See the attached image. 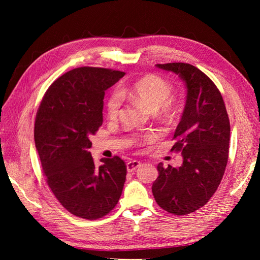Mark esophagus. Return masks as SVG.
I'll list each match as a JSON object with an SVG mask.
<instances>
[{
  "label": "esophagus",
  "instance_id": "34e87169",
  "mask_svg": "<svg viewBox=\"0 0 260 260\" xmlns=\"http://www.w3.org/2000/svg\"><path fill=\"white\" fill-rule=\"evenodd\" d=\"M141 166V162L138 160H130L127 162V170L128 172H132L135 171L137 168H139Z\"/></svg>",
  "mask_w": 260,
  "mask_h": 260
}]
</instances>
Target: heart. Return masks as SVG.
<instances>
[{"label": "heart", "instance_id": "heart-1", "mask_svg": "<svg viewBox=\"0 0 260 260\" xmlns=\"http://www.w3.org/2000/svg\"><path fill=\"white\" fill-rule=\"evenodd\" d=\"M171 85L157 75H147L128 86H122L120 93L117 91L109 95L106 102V114L109 119H116L119 115L122 98H128L142 105L151 112L158 111L164 115H169L175 109V103L169 100ZM154 135H148L145 139H154Z\"/></svg>", "mask_w": 260, "mask_h": 260}]
</instances>
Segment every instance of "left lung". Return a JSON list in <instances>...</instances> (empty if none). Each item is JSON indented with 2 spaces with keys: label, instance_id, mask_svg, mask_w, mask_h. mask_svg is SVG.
Listing matches in <instances>:
<instances>
[{
  "label": "left lung",
  "instance_id": "obj_1",
  "mask_svg": "<svg viewBox=\"0 0 260 260\" xmlns=\"http://www.w3.org/2000/svg\"><path fill=\"white\" fill-rule=\"evenodd\" d=\"M156 66L184 81L186 101L171 147L183 162L177 168L159 162L152 192L162 209L184 216L207 204L221 182L229 158L230 120L221 93L199 68L185 62Z\"/></svg>",
  "mask_w": 260,
  "mask_h": 260
}]
</instances>
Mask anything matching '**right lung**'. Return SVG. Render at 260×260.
Returning a JSON list of instances; mask_svg holds the SVG:
<instances>
[{
	"label": "right lung",
	"mask_w": 260,
	"mask_h": 260,
	"mask_svg": "<svg viewBox=\"0 0 260 260\" xmlns=\"http://www.w3.org/2000/svg\"><path fill=\"white\" fill-rule=\"evenodd\" d=\"M123 72L98 67L70 70L45 92L35 122V142L46 183L70 214L104 217L119 201L127 166L118 156L96 166L90 137L103 123L105 91Z\"/></svg>",
	"instance_id": "1"
}]
</instances>
